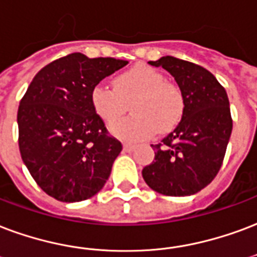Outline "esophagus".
<instances>
[{
    "mask_svg": "<svg viewBox=\"0 0 257 257\" xmlns=\"http://www.w3.org/2000/svg\"><path fill=\"white\" fill-rule=\"evenodd\" d=\"M134 149H136V145H131V144L123 145V150H124V152H127V153H130V152H133Z\"/></svg>",
    "mask_w": 257,
    "mask_h": 257,
    "instance_id": "esophagus-1",
    "label": "esophagus"
}]
</instances>
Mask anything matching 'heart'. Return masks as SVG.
Wrapping results in <instances>:
<instances>
[{
    "label": "heart",
    "mask_w": 257,
    "mask_h": 257,
    "mask_svg": "<svg viewBox=\"0 0 257 257\" xmlns=\"http://www.w3.org/2000/svg\"><path fill=\"white\" fill-rule=\"evenodd\" d=\"M112 88L94 85L90 104L94 113L111 124L126 112L133 115L111 127L112 134L124 141H140L158 133L171 131L184 113V96L180 88L165 81L163 73L145 65H136L113 77Z\"/></svg>",
    "instance_id": "obj_1"
}]
</instances>
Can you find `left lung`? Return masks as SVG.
Returning a JSON list of instances; mask_svg holds the SVG:
<instances>
[{
    "label": "left lung",
    "instance_id": "obj_1",
    "mask_svg": "<svg viewBox=\"0 0 257 257\" xmlns=\"http://www.w3.org/2000/svg\"><path fill=\"white\" fill-rule=\"evenodd\" d=\"M169 71L184 96V113L161 144L152 145L154 161L142 169L146 184L167 196L194 195L217 176L233 121L226 90L204 67L175 57L149 61Z\"/></svg>",
    "mask_w": 257,
    "mask_h": 257
}]
</instances>
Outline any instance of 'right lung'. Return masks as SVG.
I'll use <instances>...</instances> for the list:
<instances>
[{
  "instance_id": "right-lung-1",
  "label": "right lung",
  "mask_w": 257,
  "mask_h": 257,
  "mask_svg": "<svg viewBox=\"0 0 257 257\" xmlns=\"http://www.w3.org/2000/svg\"><path fill=\"white\" fill-rule=\"evenodd\" d=\"M127 63L69 54L44 66L23 96L17 111L21 158L38 186L57 200L89 199L108 180L121 144L94 113L90 90Z\"/></svg>"
}]
</instances>
